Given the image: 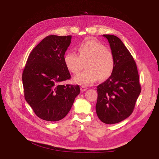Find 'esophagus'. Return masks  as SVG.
<instances>
[{"label":"esophagus","instance_id":"obj_1","mask_svg":"<svg viewBox=\"0 0 159 159\" xmlns=\"http://www.w3.org/2000/svg\"><path fill=\"white\" fill-rule=\"evenodd\" d=\"M88 89V88L85 87V86H81L80 87V91H82V92H83V91H85Z\"/></svg>","mask_w":159,"mask_h":159}]
</instances>
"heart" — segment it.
<instances>
[{"instance_id": "1", "label": "heart", "mask_w": 159, "mask_h": 159, "mask_svg": "<svg viewBox=\"0 0 159 159\" xmlns=\"http://www.w3.org/2000/svg\"><path fill=\"white\" fill-rule=\"evenodd\" d=\"M79 55L73 51L67 52L64 57V64L71 73L77 74L83 63H86V71L77 75L74 81L80 85H91L98 79L106 80L113 73L115 66L113 53L98 40L88 38L78 47Z\"/></svg>"}]
</instances>
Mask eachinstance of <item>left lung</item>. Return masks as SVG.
<instances>
[{
    "label": "left lung",
    "instance_id": "obj_1",
    "mask_svg": "<svg viewBox=\"0 0 159 159\" xmlns=\"http://www.w3.org/2000/svg\"><path fill=\"white\" fill-rule=\"evenodd\" d=\"M109 42L115 66L111 76L97 86L96 112L107 124L120 122L132 113L141 87L135 61L122 40L112 35H103Z\"/></svg>",
    "mask_w": 159,
    "mask_h": 159
}]
</instances>
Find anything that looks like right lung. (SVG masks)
Masks as SVG:
<instances>
[{
	"label": "right lung",
	"instance_id": "1",
	"mask_svg": "<svg viewBox=\"0 0 159 159\" xmlns=\"http://www.w3.org/2000/svg\"><path fill=\"white\" fill-rule=\"evenodd\" d=\"M71 35H49L30 53L22 73L24 97L41 119L64 118L80 93L79 86L61 85L71 75L64 62Z\"/></svg>",
	"mask_w": 159,
	"mask_h": 159
}]
</instances>
